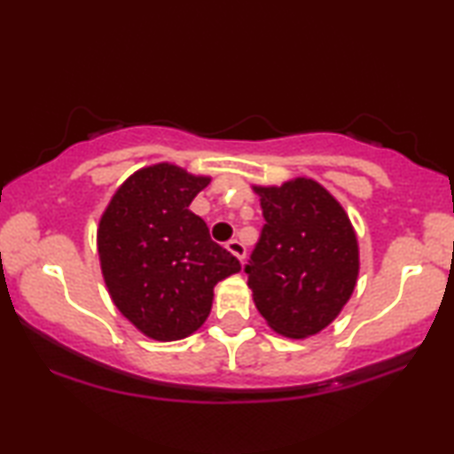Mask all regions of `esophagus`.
<instances>
[{
    "label": "esophagus",
    "mask_w": 454,
    "mask_h": 454,
    "mask_svg": "<svg viewBox=\"0 0 454 454\" xmlns=\"http://www.w3.org/2000/svg\"><path fill=\"white\" fill-rule=\"evenodd\" d=\"M227 250L231 252L233 256L239 260V262H244V260H246V254H247V250H246V246L241 244V241H238V239L227 241Z\"/></svg>",
    "instance_id": "34e87169"
}]
</instances>
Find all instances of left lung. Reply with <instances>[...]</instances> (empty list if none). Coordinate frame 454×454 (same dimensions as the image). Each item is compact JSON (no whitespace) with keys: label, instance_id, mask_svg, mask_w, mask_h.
<instances>
[{"label":"left lung","instance_id":"left-lung-1","mask_svg":"<svg viewBox=\"0 0 454 454\" xmlns=\"http://www.w3.org/2000/svg\"><path fill=\"white\" fill-rule=\"evenodd\" d=\"M254 192L266 221L244 266L254 303L285 337L320 333L349 301L357 281L359 252L349 216L314 179Z\"/></svg>","mask_w":454,"mask_h":454}]
</instances>
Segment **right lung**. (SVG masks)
Returning <instances> with one entry per match:
<instances>
[{"label":"right lung","mask_w":454,"mask_h":454,"mask_svg":"<svg viewBox=\"0 0 454 454\" xmlns=\"http://www.w3.org/2000/svg\"><path fill=\"white\" fill-rule=\"evenodd\" d=\"M208 177L160 163L136 171L101 216L97 231L105 283L117 309L157 340L198 331L215 285L241 269L190 210Z\"/></svg>","instance_id":"right-lung-1"}]
</instances>
